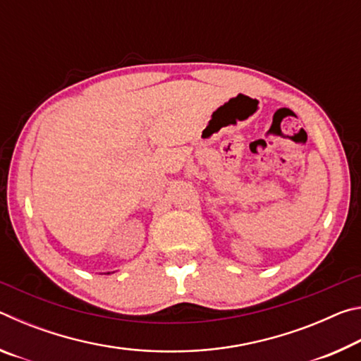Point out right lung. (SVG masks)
<instances>
[{"label":"right lung","instance_id":"1","mask_svg":"<svg viewBox=\"0 0 361 361\" xmlns=\"http://www.w3.org/2000/svg\"><path fill=\"white\" fill-rule=\"evenodd\" d=\"M106 274H111V272H106Z\"/></svg>","mask_w":361,"mask_h":361}]
</instances>
